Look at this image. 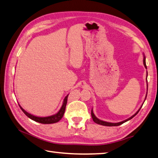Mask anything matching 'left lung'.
<instances>
[{
	"label": "left lung",
	"mask_w": 158,
	"mask_h": 158,
	"mask_svg": "<svg viewBox=\"0 0 158 158\" xmlns=\"http://www.w3.org/2000/svg\"><path fill=\"white\" fill-rule=\"evenodd\" d=\"M143 62H144V65L145 68H147V65H146V59H145V56H144V60H143ZM147 75H148V73H147ZM147 90H148V84H147ZM147 96H146V98H147ZM141 108H142V107H141ZM141 108H140L139 109V110L137 111V113H136L135 114H133V115L132 116V117H131L130 118L126 119V120H124V121L118 122V123L106 122H104V121H102V120L99 119L98 118H97V117H95V115H94V114L93 111V109H92V110H91V116H92V118H93V121H94V122H95V123H97V124H100V125H102V126H106V127H117V126L121 125V124H124V122L128 121V120L131 119L132 118H133V117H134L135 116L137 113H138V112L139 111L140 109H141Z\"/></svg>",
	"instance_id": "left-lung-1"
}]
</instances>
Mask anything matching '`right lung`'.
<instances>
[{
  "label": "right lung",
  "instance_id": "obj_1",
  "mask_svg": "<svg viewBox=\"0 0 158 158\" xmlns=\"http://www.w3.org/2000/svg\"><path fill=\"white\" fill-rule=\"evenodd\" d=\"M68 95H69V94H68V95L65 97L62 106H61V109H60L58 113H56L55 114H53V115H52V116H49V117H36L34 115H32V114H31L30 113H28L27 112L25 111L23 108H22L20 105H19V106H20V108H21L22 111L25 114H26V116H27L31 119L34 120V121H35L36 122L41 123V124H54V123L58 122L59 120H61V119L62 118L63 116H64V114L65 113V107H66Z\"/></svg>",
  "mask_w": 158,
  "mask_h": 158
}]
</instances>
